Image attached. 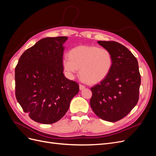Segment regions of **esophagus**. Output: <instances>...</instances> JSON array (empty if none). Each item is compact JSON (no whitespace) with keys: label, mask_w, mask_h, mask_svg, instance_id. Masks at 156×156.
Returning a JSON list of instances; mask_svg holds the SVG:
<instances>
[{"label":"esophagus","mask_w":156,"mask_h":156,"mask_svg":"<svg viewBox=\"0 0 156 156\" xmlns=\"http://www.w3.org/2000/svg\"><path fill=\"white\" fill-rule=\"evenodd\" d=\"M84 88H85V86L83 85V84H79V89L81 90H82Z\"/></svg>","instance_id":"obj_1"}]
</instances>
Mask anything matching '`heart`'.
I'll list each match as a JSON object with an SVG mask.
<instances>
[{
  "label": "heart",
  "instance_id": "1",
  "mask_svg": "<svg viewBox=\"0 0 156 156\" xmlns=\"http://www.w3.org/2000/svg\"><path fill=\"white\" fill-rule=\"evenodd\" d=\"M62 60L64 69L73 78L79 69L81 77L87 83L95 84L103 81L113 65V56L108 49L96 46L80 45L69 51Z\"/></svg>",
  "mask_w": 156,
  "mask_h": 156
}]
</instances>
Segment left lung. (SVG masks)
Returning a JSON list of instances; mask_svg holds the SVG:
<instances>
[{"mask_svg":"<svg viewBox=\"0 0 156 156\" xmlns=\"http://www.w3.org/2000/svg\"><path fill=\"white\" fill-rule=\"evenodd\" d=\"M113 56V65L107 77L91 88L90 105L102 120L114 122L123 119L139 100L140 75L138 61L125 46L113 41H98Z\"/></svg>","mask_w":156,"mask_h":156,"instance_id":"1","label":"left lung"}]
</instances>
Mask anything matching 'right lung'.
I'll return each mask as SVG.
<instances>
[{
  "label": "right lung",
  "instance_id": "obj_1",
  "mask_svg": "<svg viewBox=\"0 0 156 156\" xmlns=\"http://www.w3.org/2000/svg\"><path fill=\"white\" fill-rule=\"evenodd\" d=\"M66 36L45 37L22 54L15 69L16 97L34 121L51 124L65 115L79 84L64 76Z\"/></svg>",
  "mask_w": 156,
  "mask_h": 156
}]
</instances>
